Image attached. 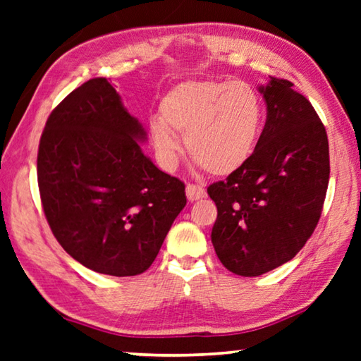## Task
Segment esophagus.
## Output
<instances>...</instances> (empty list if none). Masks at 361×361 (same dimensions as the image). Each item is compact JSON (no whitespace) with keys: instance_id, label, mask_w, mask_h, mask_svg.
Returning <instances> with one entry per match:
<instances>
[{"instance_id":"1","label":"esophagus","mask_w":361,"mask_h":361,"mask_svg":"<svg viewBox=\"0 0 361 361\" xmlns=\"http://www.w3.org/2000/svg\"><path fill=\"white\" fill-rule=\"evenodd\" d=\"M186 197L188 200H191V202L202 199L205 197V189L199 185H192V183H189V185H186Z\"/></svg>"}]
</instances>
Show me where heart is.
Instances as JSON below:
<instances>
[{"label":"heart","instance_id":"b5f03b06","mask_svg":"<svg viewBox=\"0 0 361 361\" xmlns=\"http://www.w3.org/2000/svg\"><path fill=\"white\" fill-rule=\"evenodd\" d=\"M159 113L149 132L162 166L172 170L178 162V133L191 157L216 176L235 172L252 157L262 122L259 95L243 81L181 82L164 97Z\"/></svg>","mask_w":361,"mask_h":361}]
</instances>
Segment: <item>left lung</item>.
Returning <instances> with one entry per match:
<instances>
[{
  "mask_svg": "<svg viewBox=\"0 0 361 361\" xmlns=\"http://www.w3.org/2000/svg\"><path fill=\"white\" fill-rule=\"evenodd\" d=\"M267 118L252 157L209 186L212 243L228 271L258 277L296 256L319 223L329 181L325 126L286 79L259 85Z\"/></svg>",
  "mask_w": 361,
  "mask_h": 361,
  "instance_id": "left-lung-1",
  "label": "left lung"
}]
</instances>
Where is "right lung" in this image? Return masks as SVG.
<instances>
[{
	"label": "right lung",
	"instance_id": "obj_1",
	"mask_svg": "<svg viewBox=\"0 0 361 361\" xmlns=\"http://www.w3.org/2000/svg\"><path fill=\"white\" fill-rule=\"evenodd\" d=\"M146 132L106 78H94L47 118L38 149L41 204L52 234L82 266L145 272L185 209V183L159 170Z\"/></svg>",
	"mask_w": 361,
	"mask_h": 361
}]
</instances>
